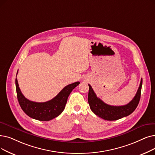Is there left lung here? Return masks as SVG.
Returning <instances> with one entry per match:
<instances>
[{"instance_id":"8db88e82","label":"left lung","mask_w":155,"mask_h":155,"mask_svg":"<svg viewBox=\"0 0 155 155\" xmlns=\"http://www.w3.org/2000/svg\"><path fill=\"white\" fill-rule=\"evenodd\" d=\"M143 80L141 78L139 89L136 96L130 103L124 106H111L104 103L101 99L97 97L91 85L89 84V91L88 94V102L92 112L101 118L113 121L127 117L136 109L140 97Z\"/></svg>"}]
</instances>
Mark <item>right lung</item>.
Returning a JSON list of instances; mask_svg holds the SVG:
<instances>
[{
	"label": "right lung",
	"instance_id": "right-lung-1",
	"mask_svg": "<svg viewBox=\"0 0 155 155\" xmlns=\"http://www.w3.org/2000/svg\"><path fill=\"white\" fill-rule=\"evenodd\" d=\"M15 82L17 97L21 109L30 117L40 121H49L59 116L64 109L70 94L80 84L77 82L64 87L55 97L49 101L37 103L28 100L23 95L17 78Z\"/></svg>",
	"mask_w": 155,
	"mask_h": 155
}]
</instances>
